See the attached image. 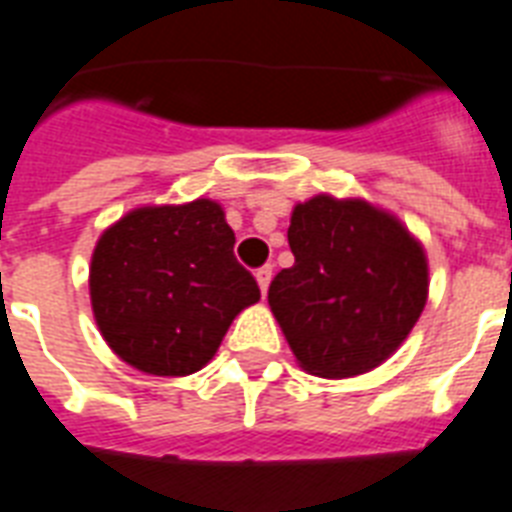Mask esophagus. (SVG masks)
<instances>
[{"label":"esophagus","mask_w":512,"mask_h":512,"mask_svg":"<svg viewBox=\"0 0 512 512\" xmlns=\"http://www.w3.org/2000/svg\"><path fill=\"white\" fill-rule=\"evenodd\" d=\"M255 279H257V287H260V292H268V287H271V279H273V268L271 265H263L260 271L255 273Z\"/></svg>","instance_id":"obj_1"}]
</instances>
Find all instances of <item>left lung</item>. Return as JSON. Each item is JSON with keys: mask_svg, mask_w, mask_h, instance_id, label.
<instances>
[{"mask_svg": "<svg viewBox=\"0 0 512 512\" xmlns=\"http://www.w3.org/2000/svg\"><path fill=\"white\" fill-rule=\"evenodd\" d=\"M295 265L271 281L268 305L308 374L372 372L409 337L428 303V255L393 212L319 193L289 220Z\"/></svg>", "mask_w": 512, "mask_h": 512, "instance_id": "left-lung-1", "label": "left lung"}]
</instances>
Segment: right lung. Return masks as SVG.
<instances>
[{
    "label": "right lung",
    "mask_w": 512,
    "mask_h": 512,
    "mask_svg": "<svg viewBox=\"0 0 512 512\" xmlns=\"http://www.w3.org/2000/svg\"><path fill=\"white\" fill-rule=\"evenodd\" d=\"M231 225L212 199L135 207L92 249V316L108 348L156 377L207 366L244 308L260 300L233 257Z\"/></svg>",
    "instance_id": "add662e5"
}]
</instances>
